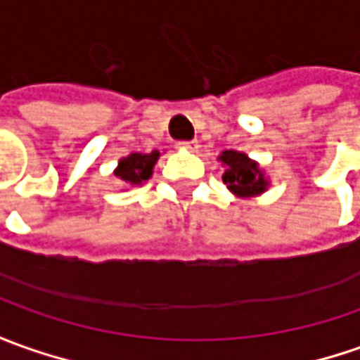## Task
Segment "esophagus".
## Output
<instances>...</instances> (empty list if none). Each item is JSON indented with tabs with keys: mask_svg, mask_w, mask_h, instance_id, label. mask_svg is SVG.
Returning <instances> with one entry per match:
<instances>
[{
	"mask_svg": "<svg viewBox=\"0 0 360 360\" xmlns=\"http://www.w3.org/2000/svg\"><path fill=\"white\" fill-rule=\"evenodd\" d=\"M181 149H187V151H197L199 149V141L197 139H191V141H181Z\"/></svg>",
	"mask_w": 360,
	"mask_h": 360,
	"instance_id": "1",
	"label": "esophagus"
}]
</instances>
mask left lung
<instances>
[{
  "instance_id": "left-lung-1",
  "label": "left lung",
  "mask_w": 360,
  "mask_h": 360,
  "mask_svg": "<svg viewBox=\"0 0 360 360\" xmlns=\"http://www.w3.org/2000/svg\"><path fill=\"white\" fill-rule=\"evenodd\" d=\"M219 161L224 167L222 183L234 197L240 199L260 197L270 187V177L266 175V171L260 167L258 161L248 158V153L236 149H224L219 155Z\"/></svg>"
}]
</instances>
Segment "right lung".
<instances>
[{
	"instance_id": "obj_1",
	"label": "right lung",
	"mask_w": 360,
	"mask_h": 360,
	"mask_svg": "<svg viewBox=\"0 0 360 360\" xmlns=\"http://www.w3.org/2000/svg\"><path fill=\"white\" fill-rule=\"evenodd\" d=\"M160 151L153 149L151 153H129L128 158H122L118 161V167L114 169V175L118 177L124 187H141L148 183L153 175V167L160 160Z\"/></svg>"
}]
</instances>
